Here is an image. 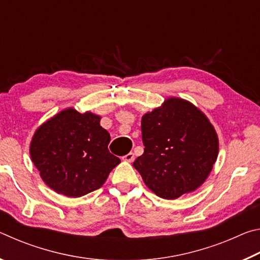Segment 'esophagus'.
I'll list each match as a JSON object with an SVG mask.
<instances>
[{"label": "esophagus", "mask_w": 260, "mask_h": 260, "mask_svg": "<svg viewBox=\"0 0 260 260\" xmlns=\"http://www.w3.org/2000/svg\"><path fill=\"white\" fill-rule=\"evenodd\" d=\"M122 160H125V161H128V162H132L134 160V153L133 152H129V153H127V155H125V156H122V158H121Z\"/></svg>", "instance_id": "obj_1"}]
</instances>
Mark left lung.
<instances>
[{"instance_id":"obj_1","label":"left lung","mask_w":260,"mask_h":260,"mask_svg":"<svg viewBox=\"0 0 260 260\" xmlns=\"http://www.w3.org/2000/svg\"><path fill=\"white\" fill-rule=\"evenodd\" d=\"M144 152L133 162L146 186L157 196L175 200L208 179L217 160L219 140L199 108L179 98L143 114Z\"/></svg>"}]
</instances>
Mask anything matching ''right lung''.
<instances>
[{
	"instance_id": "right-lung-1",
	"label": "right lung",
	"mask_w": 260,
	"mask_h": 260,
	"mask_svg": "<svg viewBox=\"0 0 260 260\" xmlns=\"http://www.w3.org/2000/svg\"><path fill=\"white\" fill-rule=\"evenodd\" d=\"M101 117L65 109L35 131L29 155L48 187L81 197L103 186L120 159L109 151L110 134Z\"/></svg>"
}]
</instances>
